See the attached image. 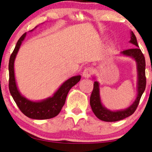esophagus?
I'll return each mask as SVG.
<instances>
[{
  "mask_svg": "<svg viewBox=\"0 0 152 152\" xmlns=\"http://www.w3.org/2000/svg\"><path fill=\"white\" fill-rule=\"evenodd\" d=\"M93 68L91 67H87L84 69V72H83V77L85 78H88L91 76V75L93 74Z\"/></svg>",
  "mask_w": 152,
  "mask_h": 152,
  "instance_id": "34e87169",
  "label": "esophagus"
}]
</instances>
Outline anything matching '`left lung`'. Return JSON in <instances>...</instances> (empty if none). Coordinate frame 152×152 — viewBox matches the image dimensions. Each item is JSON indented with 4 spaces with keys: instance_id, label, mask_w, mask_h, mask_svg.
<instances>
[{
    "instance_id": "left-lung-1",
    "label": "left lung",
    "mask_w": 152,
    "mask_h": 152,
    "mask_svg": "<svg viewBox=\"0 0 152 152\" xmlns=\"http://www.w3.org/2000/svg\"><path fill=\"white\" fill-rule=\"evenodd\" d=\"M129 42L134 44L136 48L125 50L121 52V54L133 58L136 62L137 72H138V84H137L138 94H137V97L134 103L127 109L116 111H111L104 107L102 104L100 94H99V83L95 82L93 84V92L91 93L90 97V104L91 109L96 117L102 121L115 122L123 120L132 115L138 107L141 96L144 93L145 87H146L145 57L142 51L139 48L136 37L133 32H131V39Z\"/></svg>"
}]
</instances>
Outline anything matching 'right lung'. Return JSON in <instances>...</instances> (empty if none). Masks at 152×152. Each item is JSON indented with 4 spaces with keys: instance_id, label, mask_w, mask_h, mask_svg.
I'll use <instances>...</instances> for the list:
<instances>
[{
    "instance_id": "obj_1",
    "label": "right lung",
    "mask_w": 152,
    "mask_h": 152,
    "mask_svg": "<svg viewBox=\"0 0 152 152\" xmlns=\"http://www.w3.org/2000/svg\"><path fill=\"white\" fill-rule=\"evenodd\" d=\"M24 33L16 43L9 61V89L12 97L20 111L27 117L36 120H45L57 116L64 105L70 89L80 82L81 76L72 77L64 82L52 97L39 102L29 100L23 96L16 86L14 75V61L20 45L26 38Z\"/></svg>"
}]
</instances>
